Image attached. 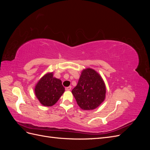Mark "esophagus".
Masks as SVG:
<instances>
[{"instance_id": "34e87169", "label": "esophagus", "mask_w": 150, "mask_h": 150, "mask_svg": "<svg viewBox=\"0 0 150 150\" xmlns=\"http://www.w3.org/2000/svg\"><path fill=\"white\" fill-rule=\"evenodd\" d=\"M65 89H66V91H70V90L71 89V86H69V87H66V88H65Z\"/></svg>"}]
</instances>
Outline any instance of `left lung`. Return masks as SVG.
Instances as JSON below:
<instances>
[{
  "label": "left lung",
  "mask_w": 150,
  "mask_h": 150,
  "mask_svg": "<svg viewBox=\"0 0 150 150\" xmlns=\"http://www.w3.org/2000/svg\"><path fill=\"white\" fill-rule=\"evenodd\" d=\"M106 92L101 76L91 68L83 70L78 84L72 90L78 106L84 110L98 108L105 99Z\"/></svg>",
  "instance_id": "1"
}]
</instances>
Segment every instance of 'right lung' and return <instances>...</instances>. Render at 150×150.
Segmentation results:
<instances>
[{
	"mask_svg": "<svg viewBox=\"0 0 150 150\" xmlns=\"http://www.w3.org/2000/svg\"><path fill=\"white\" fill-rule=\"evenodd\" d=\"M35 94L44 106L55 104L64 92L61 80L53 77V72H49L39 79L35 86Z\"/></svg>",
	"mask_w": 150,
	"mask_h": 150,
	"instance_id": "right-lung-1",
	"label": "right lung"
}]
</instances>
